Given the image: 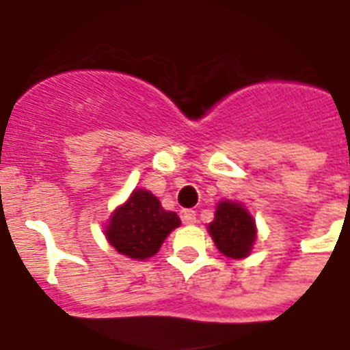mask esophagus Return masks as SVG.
Masks as SVG:
<instances>
[{
    "mask_svg": "<svg viewBox=\"0 0 350 350\" xmlns=\"http://www.w3.org/2000/svg\"><path fill=\"white\" fill-rule=\"evenodd\" d=\"M182 221L185 222V224H195L196 211H193V209H182Z\"/></svg>",
    "mask_w": 350,
    "mask_h": 350,
    "instance_id": "esophagus-1",
    "label": "esophagus"
}]
</instances>
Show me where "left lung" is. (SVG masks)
<instances>
[{"instance_id": "left-lung-1", "label": "left lung", "mask_w": 350, "mask_h": 350, "mask_svg": "<svg viewBox=\"0 0 350 350\" xmlns=\"http://www.w3.org/2000/svg\"><path fill=\"white\" fill-rule=\"evenodd\" d=\"M209 234L215 245L228 258H245L256 239L254 219L237 202H221L215 211V221L209 224Z\"/></svg>"}]
</instances>
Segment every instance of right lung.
Here are the masks:
<instances>
[{"instance_id":"right-lung-1","label":"right lung","mask_w":350,"mask_h":350,"mask_svg":"<svg viewBox=\"0 0 350 350\" xmlns=\"http://www.w3.org/2000/svg\"><path fill=\"white\" fill-rule=\"evenodd\" d=\"M178 226L180 217L174 211L163 209L161 202L152 193L137 189L113 213L105 234L116 252L133 260H146L159 250L165 237Z\"/></svg>"}]
</instances>
